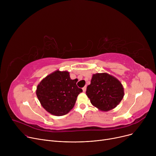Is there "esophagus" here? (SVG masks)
<instances>
[{"mask_svg": "<svg viewBox=\"0 0 156 156\" xmlns=\"http://www.w3.org/2000/svg\"><path fill=\"white\" fill-rule=\"evenodd\" d=\"M86 90H87V87H85L83 88V92H86Z\"/></svg>", "mask_w": 156, "mask_h": 156, "instance_id": "34e87169", "label": "esophagus"}]
</instances>
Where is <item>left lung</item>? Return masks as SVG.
<instances>
[{
	"label": "left lung",
	"instance_id": "1",
	"mask_svg": "<svg viewBox=\"0 0 156 156\" xmlns=\"http://www.w3.org/2000/svg\"><path fill=\"white\" fill-rule=\"evenodd\" d=\"M86 94L94 106L105 112L115 108L125 95L120 81L106 73L94 74Z\"/></svg>",
	"mask_w": 156,
	"mask_h": 156
}]
</instances>
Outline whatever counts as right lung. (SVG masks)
Listing matches in <instances>:
<instances>
[{"instance_id":"1","label":"right lung","mask_w":156,"mask_h":156,"mask_svg":"<svg viewBox=\"0 0 156 156\" xmlns=\"http://www.w3.org/2000/svg\"><path fill=\"white\" fill-rule=\"evenodd\" d=\"M78 80H71L67 71L57 70L47 75L37 85L36 94L42 107L52 115L68 114L75 104L82 89L76 85Z\"/></svg>"}]
</instances>
